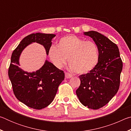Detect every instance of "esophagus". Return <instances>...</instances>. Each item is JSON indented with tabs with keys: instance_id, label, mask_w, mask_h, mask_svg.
Segmentation results:
<instances>
[{
	"instance_id": "1",
	"label": "esophagus",
	"mask_w": 131,
	"mask_h": 131,
	"mask_svg": "<svg viewBox=\"0 0 131 131\" xmlns=\"http://www.w3.org/2000/svg\"><path fill=\"white\" fill-rule=\"evenodd\" d=\"M65 77H66V79H70V78H71V77H72V75L69 74V73L65 72Z\"/></svg>"
}]
</instances>
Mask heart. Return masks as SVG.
Returning a JSON list of instances; mask_svg holds the SVG:
<instances>
[{
    "label": "heart",
    "instance_id": "1",
    "mask_svg": "<svg viewBox=\"0 0 131 131\" xmlns=\"http://www.w3.org/2000/svg\"><path fill=\"white\" fill-rule=\"evenodd\" d=\"M48 56L53 64L61 69L68 58L69 69L77 73H87L96 66L99 59V48L93 41H85L74 35L62 37L58 46L52 45Z\"/></svg>",
    "mask_w": 131,
    "mask_h": 131
}]
</instances>
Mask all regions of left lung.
I'll list each match as a JSON object with an SVG mask.
<instances>
[{
    "label": "left lung",
    "mask_w": 131,
    "mask_h": 131,
    "mask_svg": "<svg viewBox=\"0 0 131 131\" xmlns=\"http://www.w3.org/2000/svg\"><path fill=\"white\" fill-rule=\"evenodd\" d=\"M84 35L97 44L99 59L92 70L79 76L81 84L76 92L84 106L96 110L108 103L118 91L123 62L118 46L107 37L93 30Z\"/></svg>",
    "instance_id": "1"
}]
</instances>
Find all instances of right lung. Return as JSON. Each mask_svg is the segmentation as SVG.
<instances>
[{"instance_id": "add662e5", "label": "right lung", "mask_w": 131, "mask_h": 131, "mask_svg": "<svg viewBox=\"0 0 131 131\" xmlns=\"http://www.w3.org/2000/svg\"><path fill=\"white\" fill-rule=\"evenodd\" d=\"M55 36L42 33L28 35L21 41L11 57L8 74L15 96L21 102L34 109H42L52 102L65 73L47 59L36 72H26L19 67V57L28 46L35 42L43 46L48 55Z\"/></svg>"}]
</instances>
